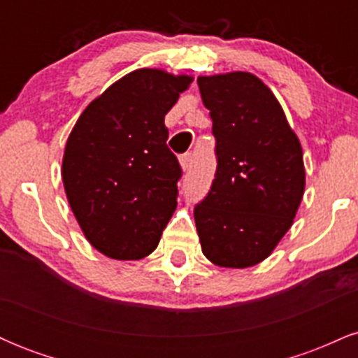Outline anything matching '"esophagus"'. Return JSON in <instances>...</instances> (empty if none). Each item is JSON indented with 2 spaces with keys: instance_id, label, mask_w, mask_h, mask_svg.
I'll use <instances>...</instances> for the list:
<instances>
[{
  "instance_id": "34e87169",
  "label": "esophagus",
  "mask_w": 358,
  "mask_h": 358,
  "mask_svg": "<svg viewBox=\"0 0 358 358\" xmlns=\"http://www.w3.org/2000/svg\"><path fill=\"white\" fill-rule=\"evenodd\" d=\"M180 163H182V168L185 171H188L192 168V163H193V155L192 153H185L180 156Z\"/></svg>"
}]
</instances>
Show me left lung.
<instances>
[{"label":"left lung","mask_w":358,"mask_h":358,"mask_svg":"<svg viewBox=\"0 0 358 358\" xmlns=\"http://www.w3.org/2000/svg\"><path fill=\"white\" fill-rule=\"evenodd\" d=\"M196 82L217 156L210 190L193 210L202 252L222 268L256 266L289 231L301 203V145L256 76L231 72Z\"/></svg>","instance_id":"obj_1"}]
</instances>
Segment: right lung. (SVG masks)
Here are the masks:
<instances>
[{"mask_svg": "<svg viewBox=\"0 0 358 358\" xmlns=\"http://www.w3.org/2000/svg\"><path fill=\"white\" fill-rule=\"evenodd\" d=\"M192 77L139 69L85 108L65 146L62 180L87 241L104 256L141 259L176 208L182 166L165 114Z\"/></svg>", "mask_w": 358, "mask_h": 358, "instance_id": "obj_1", "label": "right lung"}]
</instances>
